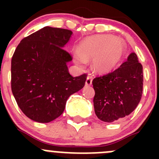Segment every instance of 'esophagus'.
<instances>
[{"label": "esophagus", "instance_id": "esophagus-1", "mask_svg": "<svg viewBox=\"0 0 159 159\" xmlns=\"http://www.w3.org/2000/svg\"><path fill=\"white\" fill-rule=\"evenodd\" d=\"M91 84H92V78L90 76L87 77V78H86V81H85V85L90 86V85H91Z\"/></svg>", "mask_w": 159, "mask_h": 159}]
</instances>
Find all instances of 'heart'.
Here are the masks:
<instances>
[{
  "label": "heart",
  "instance_id": "b5f03b06",
  "mask_svg": "<svg viewBox=\"0 0 159 159\" xmlns=\"http://www.w3.org/2000/svg\"><path fill=\"white\" fill-rule=\"evenodd\" d=\"M125 44L119 38L110 34L89 37L73 52L75 64L84 67L92 59V68L97 73H105L115 68L123 57Z\"/></svg>",
  "mask_w": 159,
  "mask_h": 159
}]
</instances>
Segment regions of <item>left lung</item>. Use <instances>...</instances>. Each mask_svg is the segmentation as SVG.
Instances as JSON below:
<instances>
[{
	"instance_id": "obj_1",
	"label": "left lung",
	"mask_w": 159,
	"mask_h": 159,
	"mask_svg": "<svg viewBox=\"0 0 159 159\" xmlns=\"http://www.w3.org/2000/svg\"><path fill=\"white\" fill-rule=\"evenodd\" d=\"M94 108L98 118L113 122L130 115L138 106L143 90V68L131 52L116 70L92 81Z\"/></svg>"
}]
</instances>
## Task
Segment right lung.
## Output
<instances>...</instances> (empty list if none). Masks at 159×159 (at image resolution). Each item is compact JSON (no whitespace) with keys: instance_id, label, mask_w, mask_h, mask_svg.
<instances>
[{"instance_id":"obj_1","label":"right lung","mask_w":159,"mask_h":159,"mask_svg":"<svg viewBox=\"0 0 159 159\" xmlns=\"http://www.w3.org/2000/svg\"><path fill=\"white\" fill-rule=\"evenodd\" d=\"M73 32L44 27L21 40L11 59V90L27 117L40 123L58 118L72 94L84 86L86 76L72 77L70 55L63 48Z\"/></svg>"}]
</instances>
